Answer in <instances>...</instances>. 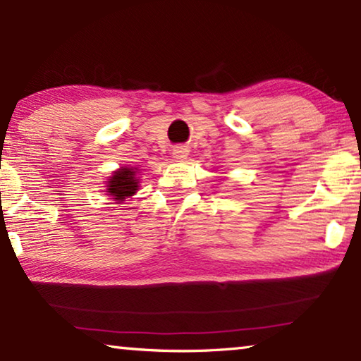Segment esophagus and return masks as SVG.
Here are the masks:
<instances>
[{"label":"esophagus","instance_id":"34e87169","mask_svg":"<svg viewBox=\"0 0 361 361\" xmlns=\"http://www.w3.org/2000/svg\"><path fill=\"white\" fill-rule=\"evenodd\" d=\"M188 154H190V150H188L185 146H176L173 149V157L176 160H185L188 157Z\"/></svg>","mask_w":361,"mask_h":361}]
</instances>
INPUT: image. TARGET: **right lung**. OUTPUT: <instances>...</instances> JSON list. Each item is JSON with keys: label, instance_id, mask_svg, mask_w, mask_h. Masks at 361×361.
<instances>
[{"label": "right lung", "instance_id": "1", "mask_svg": "<svg viewBox=\"0 0 361 361\" xmlns=\"http://www.w3.org/2000/svg\"><path fill=\"white\" fill-rule=\"evenodd\" d=\"M137 169L134 166H121L120 170L113 171L110 181H106V192L111 196L116 204L125 201L128 196H133L139 190Z\"/></svg>", "mask_w": 361, "mask_h": 361}]
</instances>
